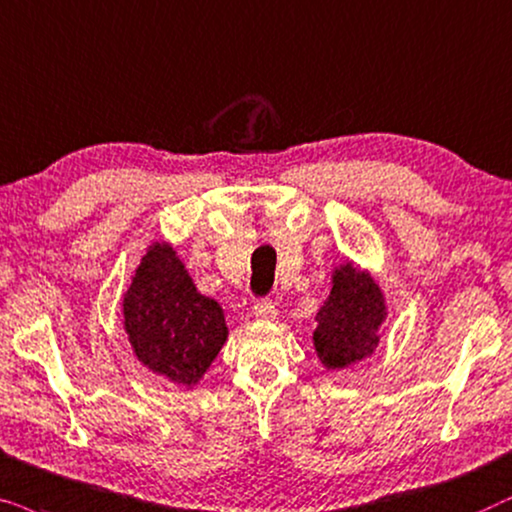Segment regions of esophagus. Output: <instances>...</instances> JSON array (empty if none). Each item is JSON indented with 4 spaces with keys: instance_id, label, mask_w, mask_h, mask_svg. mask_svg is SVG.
Wrapping results in <instances>:
<instances>
[{
    "instance_id": "esophagus-1",
    "label": "esophagus",
    "mask_w": 512,
    "mask_h": 512,
    "mask_svg": "<svg viewBox=\"0 0 512 512\" xmlns=\"http://www.w3.org/2000/svg\"><path fill=\"white\" fill-rule=\"evenodd\" d=\"M252 311H255V316L262 318V320H274L278 316L274 302H271V299H267V297L257 299L255 306H252Z\"/></svg>"
}]
</instances>
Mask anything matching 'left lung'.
Here are the masks:
<instances>
[{
	"label": "left lung",
	"instance_id": "8db88e82",
	"mask_svg": "<svg viewBox=\"0 0 512 512\" xmlns=\"http://www.w3.org/2000/svg\"><path fill=\"white\" fill-rule=\"evenodd\" d=\"M330 297L318 311L313 346L327 370H342L370 356L379 344V325L386 316L384 295L370 274L346 262L335 271Z\"/></svg>",
	"mask_w": 512,
	"mask_h": 512
}]
</instances>
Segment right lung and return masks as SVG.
Listing matches in <instances>:
<instances>
[{
    "instance_id": "obj_1",
    "label": "right lung",
    "mask_w": 512,
    "mask_h": 512,
    "mask_svg": "<svg viewBox=\"0 0 512 512\" xmlns=\"http://www.w3.org/2000/svg\"><path fill=\"white\" fill-rule=\"evenodd\" d=\"M124 325L140 363L182 386L196 384L227 342L220 304L196 290L166 243H154L135 269Z\"/></svg>"
}]
</instances>
